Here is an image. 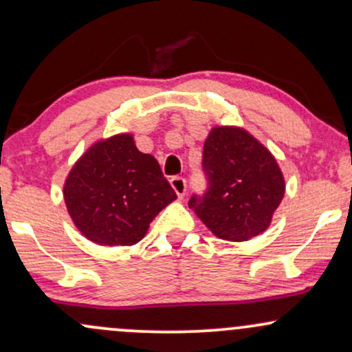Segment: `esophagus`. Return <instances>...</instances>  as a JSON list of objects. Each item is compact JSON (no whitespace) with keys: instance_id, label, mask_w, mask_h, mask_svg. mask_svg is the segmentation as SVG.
<instances>
[{"instance_id":"obj_1","label":"esophagus","mask_w":352,"mask_h":352,"mask_svg":"<svg viewBox=\"0 0 352 352\" xmlns=\"http://www.w3.org/2000/svg\"><path fill=\"white\" fill-rule=\"evenodd\" d=\"M170 185L179 197H184L185 192H187V182H185L184 177H172Z\"/></svg>"}]
</instances>
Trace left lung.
<instances>
[{"label":"left lung","instance_id":"1","mask_svg":"<svg viewBox=\"0 0 352 352\" xmlns=\"http://www.w3.org/2000/svg\"><path fill=\"white\" fill-rule=\"evenodd\" d=\"M207 190L193 193L188 207L213 235L246 241L270 227L285 195V180L274 157L238 127H215L204 145Z\"/></svg>","mask_w":352,"mask_h":352}]
</instances>
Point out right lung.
<instances>
[{
	"instance_id": "add662e5",
	"label": "right lung",
	"mask_w": 352,
	"mask_h": 352,
	"mask_svg": "<svg viewBox=\"0 0 352 352\" xmlns=\"http://www.w3.org/2000/svg\"><path fill=\"white\" fill-rule=\"evenodd\" d=\"M175 199L159 162L137 151L129 134L92 145L64 184V200L76 227L106 246L135 245L157 213Z\"/></svg>"
}]
</instances>
